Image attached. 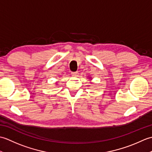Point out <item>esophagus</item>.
I'll return each instance as SVG.
<instances>
[{
	"label": "esophagus",
	"instance_id": "obj_1",
	"mask_svg": "<svg viewBox=\"0 0 152 152\" xmlns=\"http://www.w3.org/2000/svg\"><path fill=\"white\" fill-rule=\"evenodd\" d=\"M71 74H72V75L74 76H78V72H73L71 73Z\"/></svg>",
	"mask_w": 152,
	"mask_h": 152
}]
</instances>
